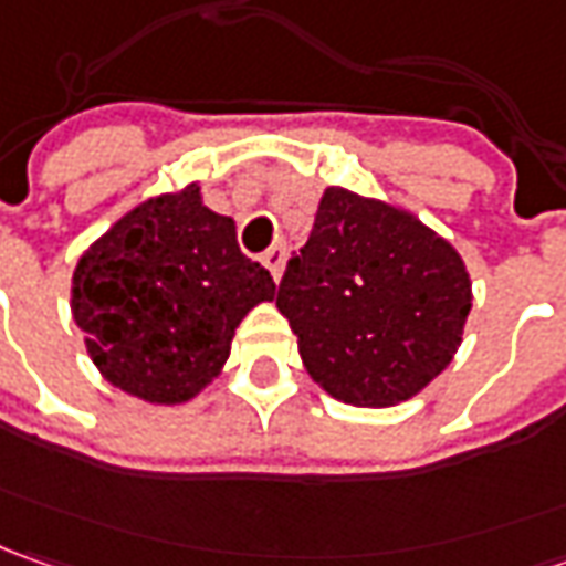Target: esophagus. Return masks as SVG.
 Wrapping results in <instances>:
<instances>
[{
	"label": "esophagus",
	"mask_w": 566,
	"mask_h": 566,
	"mask_svg": "<svg viewBox=\"0 0 566 566\" xmlns=\"http://www.w3.org/2000/svg\"><path fill=\"white\" fill-rule=\"evenodd\" d=\"M263 263H265V269L272 272V279L279 282L284 272V263H287V244H284V241H279V244L269 247V250H265Z\"/></svg>",
	"instance_id": "1"
}]
</instances>
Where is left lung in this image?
Returning a JSON list of instances; mask_svg holds the SVG:
<instances>
[{
	"instance_id": "8db88e82",
	"label": "left lung",
	"mask_w": 566,
	"mask_h": 566,
	"mask_svg": "<svg viewBox=\"0 0 566 566\" xmlns=\"http://www.w3.org/2000/svg\"><path fill=\"white\" fill-rule=\"evenodd\" d=\"M470 301L467 265L436 231L403 209L328 187L275 306L306 373L332 398L391 407L451 363Z\"/></svg>"
}]
</instances>
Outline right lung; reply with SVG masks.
<instances>
[{"label": "right lung", "instance_id": "obj_1", "mask_svg": "<svg viewBox=\"0 0 566 566\" xmlns=\"http://www.w3.org/2000/svg\"><path fill=\"white\" fill-rule=\"evenodd\" d=\"M275 297L200 187L130 209L74 269L71 313L115 388L149 403L190 400L228 360L234 328Z\"/></svg>", "mask_w": 566, "mask_h": 566}]
</instances>
